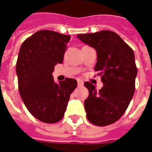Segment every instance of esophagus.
<instances>
[{
	"label": "esophagus",
	"mask_w": 152,
	"mask_h": 152,
	"mask_svg": "<svg viewBox=\"0 0 152 152\" xmlns=\"http://www.w3.org/2000/svg\"><path fill=\"white\" fill-rule=\"evenodd\" d=\"M78 86H83V82L81 79H78Z\"/></svg>",
	"instance_id": "1"
}]
</instances>
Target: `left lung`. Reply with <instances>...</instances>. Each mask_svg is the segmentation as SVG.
I'll use <instances>...</instances> for the list:
<instances>
[{"instance_id":"8db88e82","label":"left lung","mask_w":152,"mask_h":152,"mask_svg":"<svg viewBox=\"0 0 152 152\" xmlns=\"http://www.w3.org/2000/svg\"><path fill=\"white\" fill-rule=\"evenodd\" d=\"M77 37L96 51L94 69L104 84L96 91L91 83H84L89 91L84 101L87 118L95 125L111 124L124 114L134 94L137 69L133 50L117 33L109 30Z\"/></svg>"}]
</instances>
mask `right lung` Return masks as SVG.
<instances>
[{
    "label": "right lung",
    "instance_id": "obj_1",
    "mask_svg": "<svg viewBox=\"0 0 152 152\" xmlns=\"http://www.w3.org/2000/svg\"><path fill=\"white\" fill-rule=\"evenodd\" d=\"M70 36L40 30L20 47L16 74L20 96L32 115L40 121L54 124L64 115L70 94L77 87L74 78L55 83V65L62 64Z\"/></svg>",
    "mask_w": 152,
    "mask_h": 152
}]
</instances>
